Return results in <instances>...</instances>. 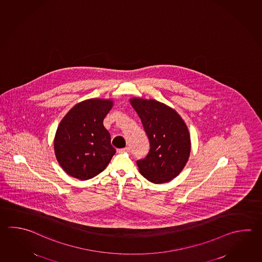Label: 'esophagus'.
<instances>
[{"label": "esophagus", "mask_w": 262, "mask_h": 262, "mask_svg": "<svg viewBox=\"0 0 262 262\" xmlns=\"http://www.w3.org/2000/svg\"><path fill=\"white\" fill-rule=\"evenodd\" d=\"M129 151V148L128 147H124V148H120V149H118V153H127Z\"/></svg>", "instance_id": "obj_1"}]
</instances>
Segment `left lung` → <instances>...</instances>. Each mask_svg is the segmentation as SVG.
Returning a JSON list of instances; mask_svg holds the SVG:
<instances>
[{"mask_svg": "<svg viewBox=\"0 0 262 262\" xmlns=\"http://www.w3.org/2000/svg\"><path fill=\"white\" fill-rule=\"evenodd\" d=\"M148 137L150 149L136 161L142 176L154 184L171 181L184 169L190 153L187 125L173 109L155 100L132 99Z\"/></svg>", "mask_w": 262, "mask_h": 262, "instance_id": "1", "label": "left lung"}]
</instances>
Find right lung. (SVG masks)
I'll use <instances>...</instances> for the list:
<instances>
[{
	"instance_id": "add662e5",
	"label": "right lung",
	"mask_w": 262,
	"mask_h": 262,
	"mask_svg": "<svg viewBox=\"0 0 262 262\" xmlns=\"http://www.w3.org/2000/svg\"><path fill=\"white\" fill-rule=\"evenodd\" d=\"M112 105L110 100H86L73 107L59 123L55 155L71 177L80 180L96 177L115 155L111 136L102 124Z\"/></svg>"
}]
</instances>
